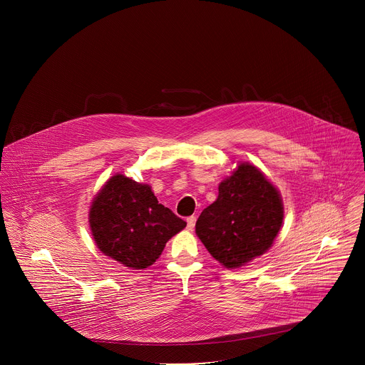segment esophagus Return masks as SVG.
<instances>
[{"label": "esophagus", "instance_id": "obj_1", "mask_svg": "<svg viewBox=\"0 0 365 365\" xmlns=\"http://www.w3.org/2000/svg\"><path fill=\"white\" fill-rule=\"evenodd\" d=\"M186 222H187V230H189V231H193L195 222H196V217H189V218L186 220Z\"/></svg>", "mask_w": 365, "mask_h": 365}]
</instances>
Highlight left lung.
Instances as JSON below:
<instances>
[{"instance_id":"obj_1","label":"left lung","mask_w":365,"mask_h":365,"mask_svg":"<svg viewBox=\"0 0 365 365\" xmlns=\"http://www.w3.org/2000/svg\"><path fill=\"white\" fill-rule=\"evenodd\" d=\"M218 190L217 200L196 221V235L224 267L238 269L273 245L284 217L283 200L250 163H240Z\"/></svg>"}]
</instances>
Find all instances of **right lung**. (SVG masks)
I'll use <instances>...</instances> for the list:
<instances>
[{"label": "right lung", "instance_id": "add662e5", "mask_svg": "<svg viewBox=\"0 0 365 365\" xmlns=\"http://www.w3.org/2000/svg\"><path fill=\"white\" fill-rule=\"evenodd\" d=\"M89 227L99 251L128 269L143 270L186 222L159 203L148 185L118 173L93 197Z\"/></svg>", "mask_w": 365, "mask_h": 365}]
</instances>
